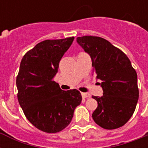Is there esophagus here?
<instances>
[{"instance_id": "34e87169", "label": "esophagus", "mask_w": 148, "mask_h": 148, "mask_svg": "<svg viewBox=\"0 0 148 148\" xmlns=\"http://www.w3.org/2000/svg\"><path fill=\"white\" fill-rule=\"evenodd\" d=\"M81 96L83 98H88V97H90V95L88 94V93H81Z\"/></svg>"}]
</instances>
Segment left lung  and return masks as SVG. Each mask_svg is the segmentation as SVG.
Instances as JSON below:
<instances>
[{"mask_svg":"<svg viewBox=\"0 0 148 148\" xmlns=\"http://www.w3.org/2000/svg\"><path fill=\"white\" fill-rule=\"evenodd\" d=\"M77 42L90 56L93 73L103 91L102 97H92L97 101L93 119L107 130L121 127L133 115L139 97L135 70L123 51L103 38L84 36Z\"/></svg>","mask_w":148,"mask_h":148,"instance_id":"left-lung-1","label":"left lung"}]
</instances>
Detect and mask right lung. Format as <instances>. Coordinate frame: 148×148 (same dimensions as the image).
<instances>
[{"instance_id":"1","label":"right lung","mask_w":148,"mask_h":148,"mask_svg":"<svg viewBox=\"0 0 148 148\" xmlns=\"http://www.w3.org/2000/svg\"><path fill=\"white\" fill-rule=\"evenodd\" d=\"M74 38L38 43L23 57L16 79L17 99L27 119L40 131L57 133L71 123L82 97L76 89L63 90L53 78Z\"/></svg>"}]
</instances>
